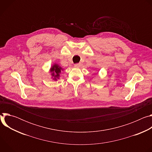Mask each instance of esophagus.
<instances>
[{
  "label": "esophagus",
  "mask_w": 152,
  "mask_h": 152,
  "mask_svg": "<svg viewBox=\"0 0 152 152\" xmlns=\"http://www.w3.org/2000/svg\"><path fill=\"white\" fill-rule=\"evenodd\" d=\"M81 66V64L80 63H77L75 64V67H80Z\"/></svg>",
  "instance_id": "esophagus-1"
}]
</instances>
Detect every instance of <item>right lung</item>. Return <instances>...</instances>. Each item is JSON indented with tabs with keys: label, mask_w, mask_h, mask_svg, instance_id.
Masks as SVG:
<instances>
[{
	"label": "right lung",
	"mask_w": 152,
	"mask_h": 152,
	"mask_svg": "<svg viewBox=\"0 0 152 152\" xmlns=\"http://www.w3.org/2000/svg\"><path fill=\"white\" fill-rule=\"evenodd\" d=\"M62 70V68L59 67L58 65L55 64L51 67L50 69V72L52 73V76L54 77L53 79L54 80H57V79L59 78V73H61Z\"/></svg>",
	"instance_id": "1"
}]
</instances>
